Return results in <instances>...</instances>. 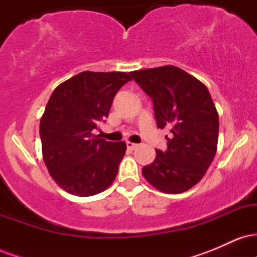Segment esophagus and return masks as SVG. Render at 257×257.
Returning a JSON list of instances; mask_svg holds the SVG:
<instances>
[{"instance_id":"1","label":"esophagus","mask_w":257,"mask_h":257,"mask_svg":"<svg viewBox=\"0 0 257 257\" xmlns=\"http://www.w3.org/2000/svg\"><path fill=\"white\" fill-rule=\"evenodd\" d=\"M126 147H128L129 150H135L138 147V144H133V143H129V141H126Z\"/></svg>"}]
</instances>
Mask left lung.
<instances>
[{"label": "left lung", "instance_id": "obj_1", "mask_svg": "<svg viewBox=\"0 0 257 257\" xmlns=\"http://www.w3.org/2000/svg\"><path fill=\"white\" fill-rule=\"evenodd\" d=\"M152 99L157 128H168L167 150H156V159L143 175L164 193L190 190L204 176L215 157L219 114L208 88L175 66L131 72Z\"/></svg>", "mask_w": 257, "mask_h": 257}]
</instances>
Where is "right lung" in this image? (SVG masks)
Segmentation results:
<instances>
[{
    "label": "right lung",
    "instance_id": "right-lung-1",
    "mask_svg": "<svg viewBox=\"0 0 257 257\" xmlns=\"http://www.w3.org/2000/svg\"><path fill=\"white\" fill-rule=\"evenodd\" d=\"M125 72L84 71L55 88L41 118L43 161L54 181L79 197L98 194L112 184L126 145L91 134L108 116Z\"/></svg>",
    "mask_w": 257,
    "mask_h": 257
}]
</instances>
